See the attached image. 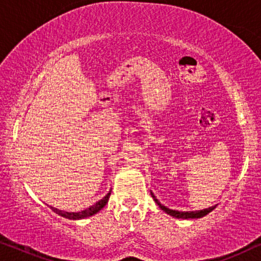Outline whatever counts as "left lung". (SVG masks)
Here are the masks:
<instances>
[{
	"mask_svg": "<svg viewBox=\"0 0 261 261\" xmlns=\"http://www.w3.org/2000/svg\"><path fill=\"white\" fill-rule=\"evenodd\" d=\"M151 193V197L152 199L155 200V203L158 204V205L161 207V210L165 211L166 214L171 215V216L175 217V218H182V220H187V218H200V217H204L205 215H207L209 213H211L215 207H216V205L211 206V207H207V209H203V210H198V211H178V210H172V209H168V207L162 205L161 203H160L158 198H156L154 196V193Z\"/></svg>",
	"mask_w": 261,
	"mask_h": 261,
	"instance_id": "8db88e82",
	"label": "left lung"
}]
</instances>
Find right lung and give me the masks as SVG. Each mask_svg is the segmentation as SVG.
<instances>
[{
    "instance_id": "obj_1",
    "label": "right lung",
    "mask_w": 261,
    "mask_h": 261,
    "mask_svg": "<svg viewBox=\"0 0 261 261\" xmlns=\"http://www.w3.org/2000/svg\"><path fill=\"white\" fill-rule=\"evenodd\" d=\"M110 196H111V191L106 194L105 197L102 198V199H100L99 201H96L94 205L87 207V209L82 210V211H79V213H67V211L56 209V207H54V206H50V209L54 211V213L60 215V216L64 217V218H68V220H82V218L93 216V215H95L96 213H99V211L101 210L102 207L107 204Z\"/></svg>"
}]
</instances>
